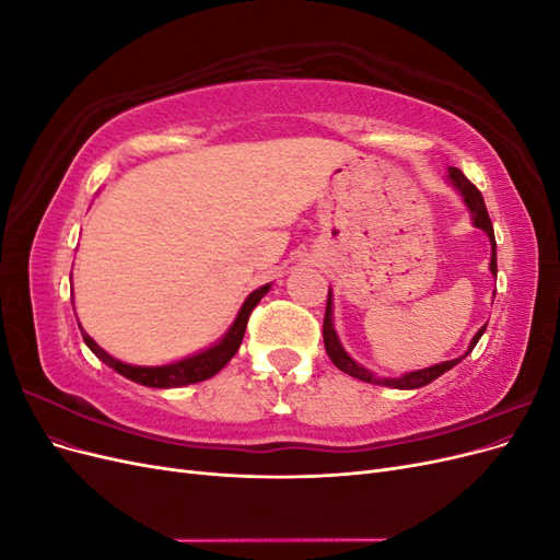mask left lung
Returning <instances> with one entry per match:
<instances>
[{"label": "left lung", "instance_id": "left-lung-1", "mask_svg": "<svg viewBox=\"0 0 560 560\" xmlns=\"http://www.w3.org/2000/svg\"><path fill=\"white\" fill-rule=\"evenodd\" d=\"M448 177L453 182V186L457 191H460L465 206L469 208L471 212V222L477 229L486 231L488 238H490V245H493V257H490V273L498 276V254H495V233H493V224H490V217H488V210H486V202H483V196L481 191L474 186L457 167H448ZM486 331V327H481L477 331V336L471 338L469 343V350L463 354V358L457 360H451V362H442V364H434V366H428V369H420V371H411V374H404L399 378H378L376 374H371L369 369L360 366L358 362H354L350 354L343 350L341 341H338V336L334 331V319H331V290H329V296H327V311H325V325H322V336H325V348H327V354L329 360L343 371V374L352 376V378H360L364 383H374V385H387V387H397V389H416V387H422L432 383L434 378H439L442 374H446L448 369H453L457 362H463L467 354L474 350V346L479 343L481 334Z\"/></svg>", "mask_w": 560, "mask_h": 560}]
</instances>
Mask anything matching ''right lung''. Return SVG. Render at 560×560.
<instances>
[{
	"label": "right lung",
	"instance_id": "obj_1",
	"mask_svg": "<svg viewBox=\"0 0 560 560\" xmlns=\"http://www.w3.org/2000/svg\"><path fill=\"white\" fill-rule=\"evenodd\" d=\"M268 290H270V284H264V287H259V290H254L245 299L238 317H235V322H233L231 329L226 331V336L222 338V341L214 343L208 350L194 354V358H186V360L175 362V364L132 366V364L114 360L112 354H107L103 348H100L86 331H81V336H83V341H86V346L95 352L97 360H103L107 366L118 371V374L135 381V383H140V385H147V387H179V385H189V383H200V381L212 378L217 371H222L229 364V360L233 358V354L238 352V348L243 343L245 329H247L249 313L254 311V306H257V303L261 301V296Z\"/></svg>",
	"mask_w": 560,
	"mask_h": 560
}]
</instances>
